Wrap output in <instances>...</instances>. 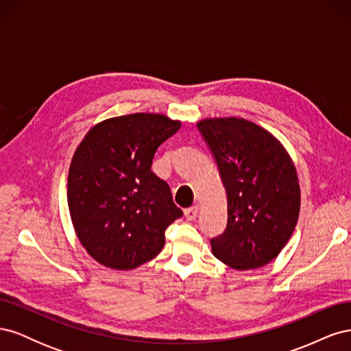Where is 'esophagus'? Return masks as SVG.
<instances>
[{
    "label": "esophagus",
    "instance_id": "esophagus-1",
    "mask_svg": "<svg viewBox=\"0 0 351 351\" xmlns=\"http://www.w3.org/2000/svg\"><path fill=\"white\" fill-rule=\"evenodd\" d=\"M197 214H199V206H197V205L190 206V208H189V209H186V212H184V215H186V219H187V221H193V219H196Z\"/></svg>",
    "mask_w": 351,
    "mask_h": 351
}]
</instances>
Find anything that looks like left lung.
I'll return each mask as SVG.
<instances>
[{"label":"left lung","instance_id":"8db88e82","mask_svg":"<svg viewBox=\"0 0 351 351\" xmlns=\"http://www.w3.org/2000/svg\"><path fill=\"white\" fill-rule=\"evenodd\" d=\"M227 192V228L212 253L237 271L258 269L289 243L300 212V184L290 154L263 127L237 117L197 123Z\"/></svg>","mask_w":351,"mask_h":351}]
</instances>
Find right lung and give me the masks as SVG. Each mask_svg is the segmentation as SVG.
Here are the masks:
<instances>
[{"instance_id": "add662e5", "label": "right lung", "mask_w": 351, "mask_h": 351, "mask_svg": "<svg viewBox=\"0 0 351 351\" xmlns=\"http://www.w3.org/2000/svg\"><path fill=\"white\" fill-rule=\"evenodd\" d=\"M180 125L164 114L120 115L95 124L79 143L67 180L70 218L104 267L130 271L154 259L167 227L183 215L151 169L158 146Z\"/></svg>"}]
</instances>
